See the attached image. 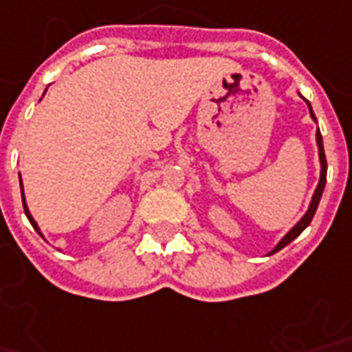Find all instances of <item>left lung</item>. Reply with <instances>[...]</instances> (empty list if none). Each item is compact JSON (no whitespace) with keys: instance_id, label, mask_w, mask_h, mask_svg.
Wrapping results in <instances>:
<instances>
[{"instance_id":"left-lung-1","label":"left lung","mask_w":352,"mask_h":352,"mask_svg":"<svg viewBox=\"0 0 352 352\" xmlns=\"http://www.w3.org/2000/svg\"><path fill=\"white\" fill-rule=\"evenodd\" d=\"M306 104H308V108H309V116H311V119L315 121L314 110H311V106H309L308 100H306ZM315 140H317V147H319V160H321V177H319V184H317V188H315L314 197H311V203H309V207H308V210H306V214L302 216L295 228L291 229L287 235L283 236L282 241L276 244V248L270 252V256H272V254H276V252H280L282 248H285V246H287L291 241H295L296 236L300 235L302 231L308 228L309 222H311V218H314L315 210H317V207H319V201H321V196H322V190H324V184H327V156H324V147H322V136H321V132H319V129H317Z\"/></svg>"}]
</instances>
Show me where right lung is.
Instances as JSON below:
<instances>
[{
	"instance_id": "right-lung-1",
	"label": "right lung",
	"mask_w": 352,
	"mask_h": 352,
	"mask_svg": "<svg viewBox=\"0 0 352 352\" xmlns=\"http://www.w3.org/2000/svg\"><path fill=\"white\" fill-rule=\"evenodd\" d=\"M20 184H22V179H20ZM22 203H23V210H25V216H28V220H30V222H31V226L37 229V231H41V229H38V226H37V222L33 220V216H31L30 209H28V205H25V197H23V188H22Z\"/></svg>"
}]
</instances>
